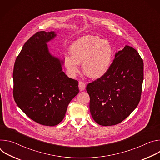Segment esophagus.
<instances>
[{
	"mask_svg": "<svg viewBox=\"0 0 160 160\" xmlns=\"http://www.w3.org/2000/svg\"><path fill=\"white\" fill-rule=\"evenodd\" d=\"M78 87H79V90L80 91H83L85 88V84L83 82H79V83H78Z\"/></svg>",
	"mask_w": 160,
	"mask_h": 160,
	"instance_id": "esophagus-1",
	"label": "esophagus"
}]
</instances>
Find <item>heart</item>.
<instances>
[{
  "label": "heart",
  "mask_w": 160,
  "mask_h": 160,
  "mask_svg": "<svg viewBox=\"0 0 160 160\" xmlns=\"http://www.w3.org/2000/svg\"><path fill=\"white\" fill-rule=\"evenodd\" d=\"M71 56L66 55L64 64L70 76L79 71L78 63L83 62L84 73L98 79L105 75L111 66L113 49L111 44L98 36L87 35L75 40L70 46Z\"/></svg>",
  "instance_id": "b5f03b06"
}]
</instances>
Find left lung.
<instances>
[{"instance_id": "8db88e82", "label": "left lung", "mask_w": 160, "mask_h": 160, "mask_svg": "<svg viewBox=\"0 0 160 160\" xmlns=\"http://www.w3.org/2000/svg\"><path fill=\"white\" fill-rule=\"evenodd\" d=\"M144 63L139 54L125 45L116 52L107 73L90 83V111L102 126L120 123L138 106L142 92Z\"/></svg>"}]
</instances>
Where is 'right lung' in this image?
<instances>
[{
  "label": "right lung",
  "instance_id": "1",
  "mask_svg": "<svg viewBox=\"0 0 160 160\" xmlns=\"http://www.w3.org/2000/svg\"><path fill=\"white\" fill-rule=\"evenodd\" d=\"M55 32L36 33L24 44L13 70V96L18 106L35 122L55 126L64 118L79 92L78 82L62 72L64 60L52 56L47 43Z\"/></svg>",
  "mask_w": 160,
  "mask_h": 160
}]
</instances>
